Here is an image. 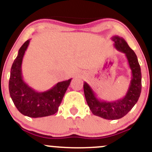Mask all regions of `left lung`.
I'll use <instances>...</instances> for the list:
<instances>
[{
  "label": "left lung",
  "instance_id": "1",
  "mask_svg": "<svg viewBox=\"0 0 152 152\" xmlns=\"http://www.w3.org/2000/svg\"><path fill=\"white\" fill-rule=\"evenodd\" d=\"M111 38L116 50L125 54L132 71V80L126 95L114 102H106L97 98L96 94L86 82L83 83V91L92 114L105 119L115 120L128 114L138 102L142 91V73L137 55L126 41L118 36Z\"/></svg>",
  "mask_w": 152,
  "mask_h": 152
}]
</instances>
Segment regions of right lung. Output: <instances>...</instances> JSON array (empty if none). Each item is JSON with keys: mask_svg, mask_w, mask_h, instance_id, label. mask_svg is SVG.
<instances>
[{"mask_svg": "<svg viewBox=\"0 0 152 152\" xmlns=\"http://www.w3.org/2000/svg\"><path fill=\"white\" fill-rule=\"evenodd\" d=\"M29 43L30 39L20 47L12 65L8 86L10 96L17 109L25 116L31 118L50 116L58 111L71 78L58 82L43 92L36 91L29 86L23 78L21 69L23 58Z\"/></svg>", "mask_w": 152, "mask_h": 152, "instance_id": "right-lung-1", "label": "right lung"}]
</instances>
